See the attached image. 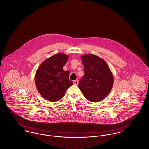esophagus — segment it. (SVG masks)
Returning a JSON list of instances; mask_svg holds the SVG:
<instances>
[{
    "label": "esophagus",
    "instance_id": "34e87169",
    "mask_svg": "<svg viewBox=\"0 0 149 149\" xmlns=\"http://www.w3.org/2000/svg\"><path fill=\"white\" fill-rule=\"evenodd\" d=\"M78 83H79V81L77 80H74V82H73L74 84V85H77V84H78Z\"/></svg>",
    "mask_w": 149,
    "mask_h": 149
}]
</instances>
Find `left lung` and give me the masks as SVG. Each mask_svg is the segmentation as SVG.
<instances>
[{"instance_id": "obj_1", "label": "left lung", "mask_w": 149, "mask_h": 149, "mask_svg": "<svg viewBox=\"0 0 149 149\" xmlns=\"http://www.w3.org/2000/svg\"><path fill=\"white\" fill-rule=\"evenodd\" d=\"M81 58L85 74L79 80V88L88 100L101 101L111 90L113 75L107 63L100 57L88 54Z\"/></svg>"}]
</instances>
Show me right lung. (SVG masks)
Wrapping results in <instances>:
<instances>
[{
  "label": "right lung",
  "mask_w": 149,
  "mask_h": 149,
  "mask_svg": "<svg viewBox=\"0 0 149 149\" xmlns=\"http://www.w3.org/2000/svg\"><path fill=\"white\" fill-rule=\"evenodd\" d=\"M68 59V56L65 54H56L44 60L36 70V89L47 100H59L65 95L66 90L73 84L69 79V72L63 70Z\"/></svg>",
  "instance_id": "1"
}]
</instances>
